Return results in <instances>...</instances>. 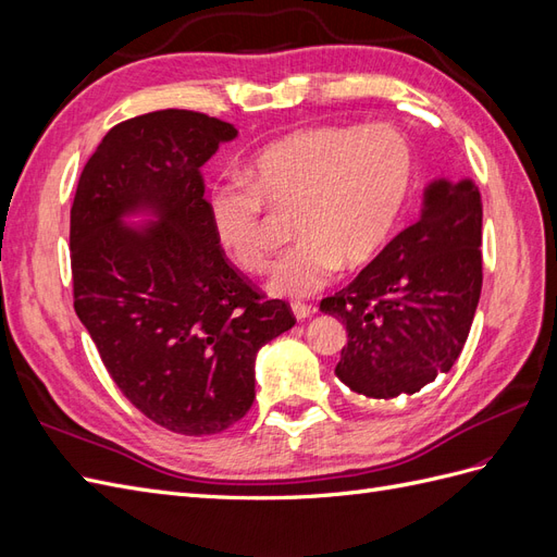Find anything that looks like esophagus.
Here are the masks:
<instances>
[{
	"label": "esophagus",
	"instance_id": "esophagus-1",
	"mask_svg": "<svg viewBox=\"0 0 557 557\" xmlns=\"http://www.w3.org/2000/svg\"><path fill=\"white\" fill-rule=\"evenodd\" d=\"M293 313H295L297 320H305V318H309V315L315 313V307H309V305H301V301H295V305H293Z\"/></svg>",
	"mask_w": 557,
	"mask_h": 557
}]
</instances>
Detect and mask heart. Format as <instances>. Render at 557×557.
Masks as SVG:
<instances>
[{
	"mask_svg": "<svg viewBox=\"0 0 557 557\" xmlns=\"http://www.w3.org/2000/svg\"><path fill=\"white\" fill-rule=\"evenodd\" d=\"M413 150L393 125H311L267 144L244 181L215 183L209 218L232 262L262 272L272 258L264 209L293 211L297 244L278 258L269 290L307 297L342 264L374 262L393 239L413 185Z\"/></svg>",
	"mask_w": 557,
	"mask_h": 557,
	"instance_id": "obj_1",
	"label": "heart"
}]
</instances>
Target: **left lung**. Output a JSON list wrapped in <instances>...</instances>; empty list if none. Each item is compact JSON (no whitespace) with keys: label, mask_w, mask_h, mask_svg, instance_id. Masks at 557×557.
<instances>
[{"label":"left lung","mask_w":557,"mask_h":557,"mask_svg":"<svg viewBox=\"0 0 557 557\" xmlns=\"http://www.w3.org/2000/svg\"><path fill=\"white\" fill-rule=\"evenodd\" d=\"M481 193L471 178L428 185L401 230L320 311L346 325L334 374L372 399L413 395L460 358L483 283Z\"/></svg>","instance_id":"left-lung-1"}]
</instances>
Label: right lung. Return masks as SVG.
Returning <instances> with one entry per match:
<instances>
[{"label": "right lung", "mask_w": 557, "mask_h": 557, "mask_svg": "<svg viewBox=\"0 0 557 557\" xmlns=\"http://www.w3.org/2000/svg\"><path fill=\"white\" fill-rule=\"evenodd\" d=\"M237 127L164 109L107 132L76 185L74 309L107 372L146 418L218 434L256 399L258 350L295 325L218 246L201 166ZM148 208L158 224L122 225Z\"/></svg>", "instance_id": "1"}]
</instances>
